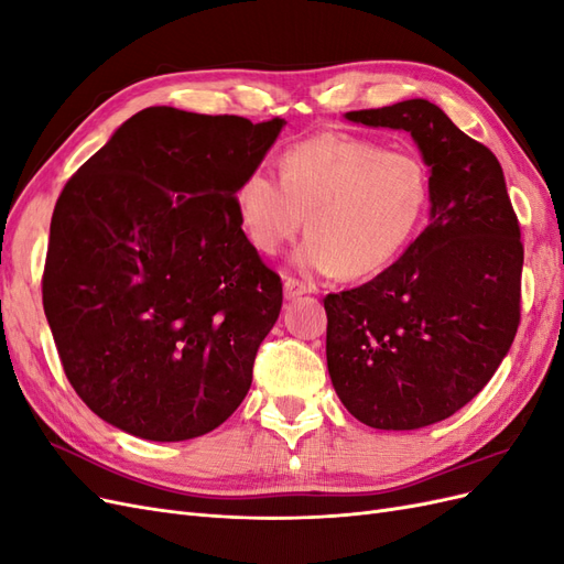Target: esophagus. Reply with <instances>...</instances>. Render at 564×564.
Returning <instances> with one entry per match:
<instances>
[{"instance_id":"obj_1","label":"esophagus","mask_w":564,"mask_h":564,"mask_svg":"<svg viewBox=\"0 0 564 564\" xmlns=\"http://www.w3.org/2000/svg\"><path fill=\"white\" fill-rule=\"evenodd\" d=\"M303 294H311V286H305L296 278H284V299L286 301H294V299H299Z\"/></svg>"}]
</instances>
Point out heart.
<instances>
[{"label": "heart", "instance_id": "1", "mask_svg": "<svg viewBox=\"0 0 564 564\" xmlns=\"http://www.w3.org/2000/svg\"><path fill=\"white\" fill-rule=\"evenodd\" d=\"M429 199V169L412 152L327 131L289 148L280 178L249 172L235 209L259 251L278 253L305 224L308 240L294 265L305 275L360 280L379 275L414 240Z\"/></svg>", "mask_w": 564, "mask_h": 564}]
</instances>
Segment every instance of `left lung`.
Masks as SVG:
<instances>
[{"mask_svg":"<svg viewBox=\"0 0 564 564\" xmlns=\"http://www.w3.org/2000/svg\"><path fill=\"white\" fill-rule=\"evenodd\" d=\"M412 133L431 224L371 282L324 299L338 400L379 431L449 419L499 369L520 324L524 249L499 160L431 100L346 112Z\"/></svg>","mask_w":564,"mask_h":564,"instance_id":"1","label":"left lung"}]
</instances>
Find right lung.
I'll list each match as a JSON object with an SVG mask.
<instances>
[{"label":"right lung","mask_w":564,"mask_h":564,"mask_svg":"<svg viewBox=\"0 0 564 564\" xmlns=\"http://www.w3.org/2000/svg\"><path fill=\"white\" fill-rule=\"evenodd\" d=\"M282 127L145 108L65 183L44 313L67 381L115 429L193 440L242 404L282 282L247 240L235 191Z\"/></svg>","instance_id":"obj_1"}]
</instances>
